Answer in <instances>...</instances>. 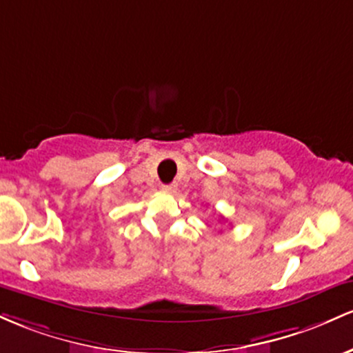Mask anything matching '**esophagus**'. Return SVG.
<instances>
[{"label": "esophagus", "mask_w": 353, "mask_h": 353, "mask_svg": "<svg viewBox=\"0 0 353 353\" xmlns=\"http://www.w3.org/2000/svg\"><path fill=\"white\" fill-rule=\"evenodd\" d=\"M163 190L165 192H168V193H173L176 190V185H163Z\"/></svg>", "instance_id": "esophagus-1"}]
</instances>
